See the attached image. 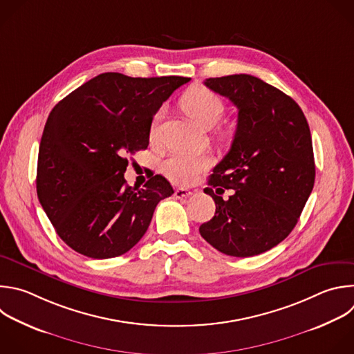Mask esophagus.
<instances>
[{
    "mask_svg": "<svg viewBox=\"0 0 354 354\" xmlns=\"http://www.w3.org/2000/svg\"><path fill=\"white\" fill-rule=\"evenodd\" d=\"M192 194H193V192L189 190V189L180 187V189H176V190H175V197H176V198H187V197H190Z\"/></svg>",
    "mask_w": 354,
    "mask_h": 354,
    "instance_id": "obj_1",
    "label": "esophagus"
}]
</instances>
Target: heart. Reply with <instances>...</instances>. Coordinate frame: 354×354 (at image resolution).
Here are the masks:
<instances>
[{
  "instance_id": "heart-1",
  "label": "heart",
  "mask_w": 354,
  "mask_h": 354,
  "mask_svg": "<svg viewBox=\"0 0 354 354\" xmlns=\"http://www.w3.org/2000/svg\"><path fill=\"white\" fill-rule=\"evenodd\" d=\"M180 108L192 118V120L201 129L214 128L223 115V102L214 91L204 86H192L189 87L179 100ZM162 112L158 111L153 116L150 127V138L156 139L158 125L161 122ZM221 138H229V131H221ZM212 164V160L200 153L189 151H175L169 154L161 162L162 174L176 185H189L196 180V178L208 169Z\"/></svg>"
}]
</instances>
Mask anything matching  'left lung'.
<instances>
[{"mask_svg": "<svg viewBox=\"0 0 354 354\" xmlns=\"http://www.w3.org/2000/svg\"><path fill=\"white\" fill-rule=\"evenodd\" d=\"M204 84L238 108V127L204 189L215 215L198 230L226 256L253 257L293 230L313 190L310 128L292 97L256 76L209 77ZM225 188L234 190L226 201L220 196Z\"/></svg>", "mask_w": 354, "mask_h": 354, "instance_id": "obj_1", "label": "left lung"}]
</instances>
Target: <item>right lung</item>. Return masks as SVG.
<instances>
[{"instance_id": "obj_1", "label": "right lung", "mask_w": 354, "mask_h": 354, "mask_svg": "<svg viewBox=\"0 0 354 354\" xmlns=\"http://www.w3.org/2000/svg\"><path fill=\"white\" fill-rule=\"evenodd\" d=\"M190 77L101 73L50 112L39 147V201L58 236L90 259L129 252L157 204L174 193L161 175L127 185L128 154L149 146L153 116Z\"/></svg>"}]
</instances>
